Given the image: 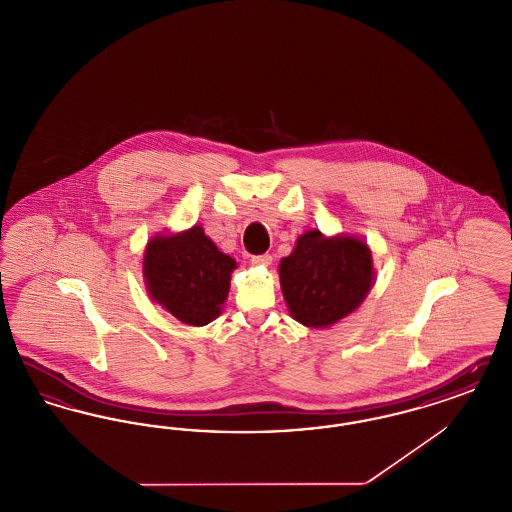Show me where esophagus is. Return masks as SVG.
Segmentation results:
<instances>
[{
	"label": "esophagus",
	"mask_w": 512,
	"mask_h": 512,
	"mask_svg": "<svg viewBox=\"0 0 512 512\" xmlns=\"http://www.w3.org/2000/svg\"><path fill=\"white\" fill-rule=\"evenodd\" d=\"M272 263V257L268 255V253H265V255H255V257H251V265L253 267H268Z\"/></svg>",
	"instance_id": "obj_1"
}]
</instances>
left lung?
<instances>
[{"label":"left lung","mask_w":512,"mask_h":512,"mask_svg":"<svg viewBox=\"0 0 512 512\" xmlns=\"http://www.w3.org/2000/svg\"><path fill=\"white\" fill-rule=\"evenodd\" d=\"M280 288L293 320L307 328H330L359 309L376 272L372 251L351 234L303 232L280 261Z\"/></svg>","instance_id":"1"}]
</instances>
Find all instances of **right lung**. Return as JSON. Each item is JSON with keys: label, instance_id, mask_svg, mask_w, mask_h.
<instances>
[{"label": "right lung", "instance_id": "right-lung-1", "mask_svg": "<svg viewBox=\"0 0 512 512\" xmlns=\"http://www.w3.org/2000/svg\"><path fill=\"white\" fill-rule=\"evenodd\" d=\"M236 261L222 253L199 224L155 234L144 251L149 297L188 326H205L222 313Z\"/></svg>", "mask_w": 512, "mask_h": 512}]
</instances>
